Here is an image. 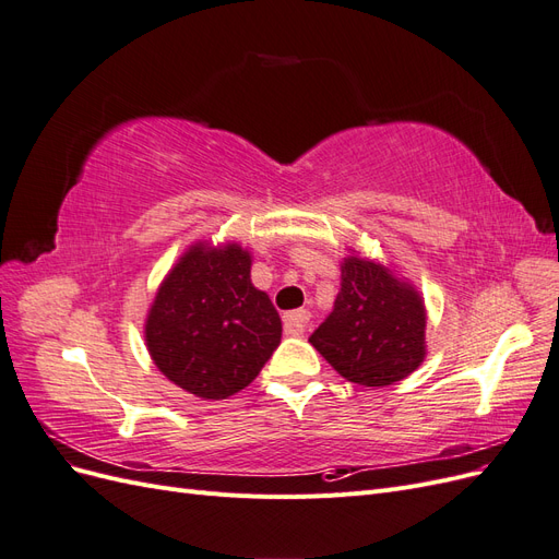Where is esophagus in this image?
<instances>
[{
  "label": "esophagus",
  "instance_id": "obj_1",
  "mask_svg": "<svg viewBox=\"0 0 559 559\" xmlns=\"http://www.w3.org/2000/svg\"><path fill=\"white\" fill-rule=\"evenodd\" d=\"M310 326V312L308 310H294L284 314V331L289 335L306 333Z\"/></svg>",
  "mask_w": 559,
  "mask_h": 559
}]
</instances>
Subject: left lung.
<instances>
[{"instance_id":"8db88e82","label":"left lung","mask_w":559,"mask_h":559,"mask_svg":"<svg viewBox=\"0 0 559 559\" xmlns=\"http://www.w3.org/2000/svg\"><path fill=\"white\" fill-rule=\"evenodd\" d=\"M427 308L415 284L394 267L357 251L341 263L333 312L312 335V347L354 384L386 386L427 357Z\"/></svg>"}]
</instances>
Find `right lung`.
<instances>
[{"instance_id": "right-lung-1", "label": "right lung", "mask_w": 559, "mask_h": 559, "mask_svg": "<svg viewBox=\"0 0 559 559\" xmlns=\"http://www.w3.org/2000/svg\"><path fill=\"white\" fill-rule=\"evenodd\" d=\"M144 341L167 380L222 401L257 380L282 341V319L251 284V253L242 245L200 240L160 282Z\"/></svg>"}]
</instances>
